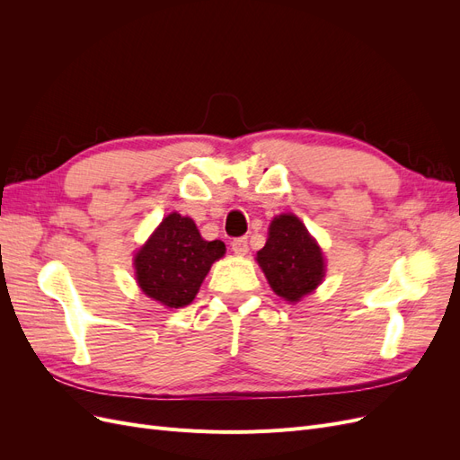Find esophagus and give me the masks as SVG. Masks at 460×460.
I'll list each match as a JSON object with an SVG mask.
<instances>
[{
    "label": "esophagus",
    "instance_id": "34e87169",
    "mask_svg": "<svg viewBox=\"0 0 460 460\" xmlns=\"http://www.w3.org/2000/svg\"><path fill=\"white\" fill-rule=\"evenodd\" d=\"M247 238H235L234 242H232V252L235 253V255H247Z\"/></svg>",
    "mask_w": 460,
    "mask_h": 460
}]
</instances>
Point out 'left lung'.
<instances>
[{"label": "left lung", "instance_id": "left-lung-1", "mask_svg": "<svg viewBox=\"0 0 460 460\" xmlns=\"http://www.w3.org/2000/svg\"><path fill=\"white\" fill-rule=\"evenodd\" d=\"M257 262L274 294L289 303L309 296L326 274L323 249L291 213L274 217L269 240L257 252Z\"/></svg>", "mask_w": 460, "mask_h": 460}]
</instances>
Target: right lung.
Wrapping results in <instances>:
<instances>
[{
	"mask_svg": "<svg viewBox=\"0 0 460 460\" xmlns=\"http://www.w3.org/2000/svg\"><path fill=\"white\" fill-rule=\"evenodd\" d=\"M225 253L226 245L203 240L190 217L171 213L134 257L137 286L164 307H186L196 299L211 264Z\"/></svg>",
	"mask_w": 460,
	"mask_h": 460,
	"instance_id": "add662e5",
	"label": "right lung"
}]
</instances>
